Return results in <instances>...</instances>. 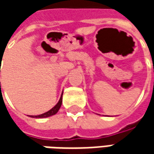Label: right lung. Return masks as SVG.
<instances>
[{
    "mask_svg": "<svg viewBox=\"0 0 154 154\" xmlns=\"http://www.w3.org/2000/svg\"><path fill=\"white\" fill-rule=\"evenodd\" d=\"M1 83V82H0ZM62 101H63V94L60 97V100H58V102L57 103V105L54 107H53L50 110H48L45 113L42 114V115H39V116H29V117H33V118H46V117H49V116H52L55 115L57 113L58 110L60 109L61 106H62Z\"/></svg>",
    "mask_w": 154,
    "mask_h": 154,
    "instance_id": "right-lung-1",
    "label": "right lung"
}]
</instances>
